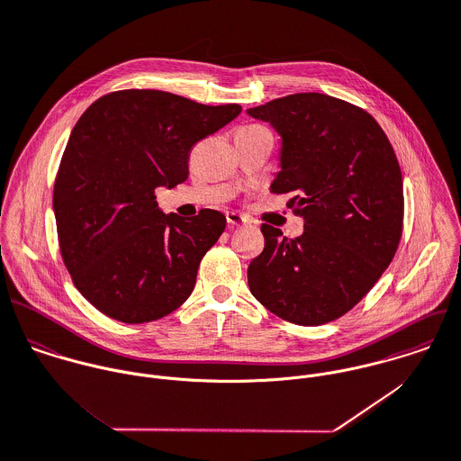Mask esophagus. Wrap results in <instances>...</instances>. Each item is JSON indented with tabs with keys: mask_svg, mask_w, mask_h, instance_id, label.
<instances>
[{
	"mask_svg": "<svg viewBox=\"0 0 461 461\" xmlns=\"http://www.w3.org/2000/svg\"><path fill=\"white\" fill-rule=\"evenodd\" d=\"M225 216H227V223H229L230 227H240V225H245V223L249 221L243 214L234 212V211H229Z\"/></svg>",
	"mask_w": 461,
	"mask_h": 461,
	"instance_id": "1",
	"label": "esophagus"
}]
</instances>
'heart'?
I'll use <instances>...</instances> for the list:
<instances>
[{
    "instance_id": "b5f03b06",
    "label": "heart",
    "mask_w": 461,
    "mask_h": 461,
    "mask_svg": "<svg viewBox=\"0 0 461 461\" xmlns=\"http://www.w3.org/2000/svg\"><path fill=\"white\" fill-rule=\"evenodd\" d=\"M250 127H261V125H250Z\"/></svg>"
}]
</instances>
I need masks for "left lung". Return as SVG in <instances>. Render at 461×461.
I'll return each mask as SVG.
<instances>
[{
    "mask_svg": "<svg viewBox=\"0 0 461 461\" xmlns=\"http://www.w3.org/2000/svg\"><path fill=\"white\" fill-rule=\"evenodd\" d=\"M281 138L274 193H290L304 232L263 223L252 295L277 316L320 325L356 306L392 263L404 218L402 173L379 123L343 100L299 93L249 109Z\"/></svg>",
    "mask_w": 461,
    "mask_h": 461,
    "instance_id": "8db88e82",
    "label": "left lung"
}]
</instances>
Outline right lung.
I'll return each mask as SVG.
<instances>
[{"label":"right lung","instance_id":"obj_1","mask_svg":"<svg viewBox=\"0 0 461 461\" xmlns=\"http://www.w3.org/2000/svg\"><path fill=\"white\" fill-rule=\"evenodd\" d=\"M241 107L154 89L102 96L77 122L53 191L60 254L78 292L123 323L154 321L191 295L225 216L164 214L155 189L187 178L191 147Z\"/></svg>","mask_w":461,"mask_h":461}]
</instances>
